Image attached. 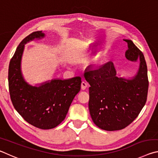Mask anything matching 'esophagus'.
<instances>
[{"label": "esophagus", "instance_id": "obj_1", "mask_svg": "<svg viewBox=\"0 0 158 158\" xmlns=\"http://www.w3.org/2000/svg\"><path fill=\"white\" fill-rule=\"evenodd\" d=\"M87 85H88L87 83L85 82V81H83L81 82V89H82V90H85V89H86V88H87Z\"/></svg>", "mask_w": 158, "mask_h": 158}]
</instances>
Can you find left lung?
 <instances>
[{
	"mask_svg": "<svg viewBox=\"0 0 158 158\" xmlns=\"http://www.w3.org/2000/svg\"><path fill=\"white\" fill-rule=\"evenodd\" d=\"M124 41L128 44L127 59L140 63L133 79L117 77L111 61L99 68L90 66L84 73L90 85V116L98 127L107 131L122 130L132 123L145 105L148 95L149 83L144 56L132 40Z\"/></svg>",
	"mask_w": 158,
	"mask_h": 158,
	"instance_id": "left-lung-1",
	"label": "left lung"
}]
</instances>
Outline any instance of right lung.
Returning a JSON list of instances; mask_svg holds the SVG:
<instances>
[{
	"label": "right lung",
	"instance_id": "right-lung-1",
	"mask_svg": "<svg viewBox=\"0 0 158 158\" xmlns=\"http://www.w3.org/2000/svg\"><path fill=\"white\" fill-rule=\"evenodd\" d=\"M44 36L42 31H35L20 42L10 62L8 85L12 105L21 117L35 127L49 130L65 119L72 102L81 89V78L53 79L39 87L32 86L24 81L21 72L24 44Z\"/></svg>",
	"mask_w": 158,
	"mask_h": 158
}]
</instances>
